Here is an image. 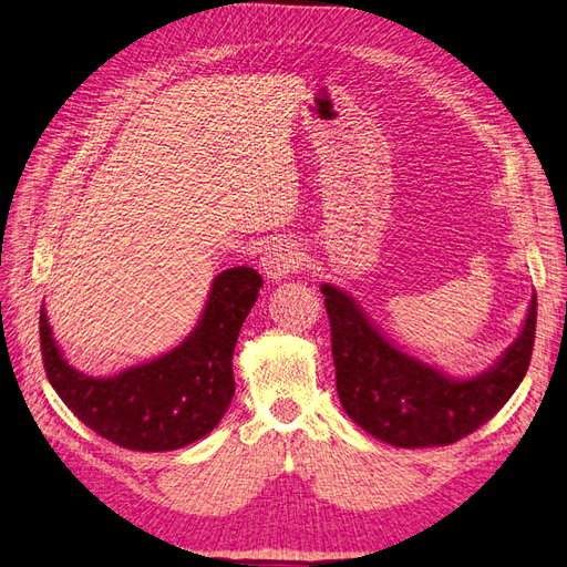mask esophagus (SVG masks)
I'll return each instance as SVG.
<instances>
[{"label":"esophagus","mask_w":567,"mask_h":567,"mask_svg":"<svg viewBox=\"0 0 567 567\" xmlns=\"http://www.w3.org/2000/svg\"><path fill=\"white\" fill-rule=\"evenodd\" d=\"M302 267V257L293 243H277L262 257V269L269 279H286Z\"/></svg>","instance_id":"esophagus-1"}]
</instances>
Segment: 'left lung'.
Returning a JSON list of instances; mask_svg holds the SVG:
<instances>
[{"instance_id":"8db88e82","label":"left lung","mask_w":567,"mask_h":567,"mask_svg":"<svg viewBox=\"0 0 567 567\" xmlns=\"http://www.w3.org/2000/svg\"><path fill=\"white\" fill-rule=\"evenodd\" d=\"M336 391L348 417L395 449L449 446L480 430L527 374L537 331V293L503 358L472 379H451L393 348L355 300L324 284Z\"/></svg>"}]
</instances>
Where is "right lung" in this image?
<instances>
[{
	"instance_id": "1",
	"label": "right lung",
	"mask_w": 567,
	"mask_h": 567,
	"mask_svg": "<svg viewBox=\"0 0 567 567\" xmlns=\"http://www.w3.org/2000/svg\"><path fill=\"white\" fill-rule=\"evenodd\" d=\"M262 277L252 267L221 271L195 331L172 353L116 377H87L61 358L44 310L40 350L61 401L85 426L121 449L176 451L207 436L231 403L234 350Z\"/></svg>"
}]
</instances>
